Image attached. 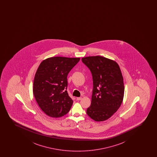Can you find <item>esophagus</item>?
Listing matches in <instances>:
<instances>
[{
	"instance_id": "34e87169",
	"label": "esophagus",
	"mask_w": 157,
	"mask_h": 157,
	"mask_svg": "<svg viewBox=\"0 0 157 157\" xmlns=\"http://www.w3.org/2000/svg\"><path fill=\"white\" fill-rule=\"evenodd\" d=\"M82 98H76V99H77L78 101H80V100H81Z\"/></svg>"
}]
</instances>
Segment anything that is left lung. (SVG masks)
Listing matches in <instances>:
<instances>
[{
	"mask_svg": "<svg viewBox=\"0 0 157 157\" xmlns=\"http://www.w3.org/2000/svg\"><path fill=\"white\" fill-rule=\"evenodd\" d=\"M92 73L93 90L90 106L87 109L89 117L96 121L109 118L123 102L124 84L118 63L101 56L82 58Z\"/></svg>",
	"mask_w": 157,
	"mask_h": 157,
	"instance_id": "obj_1",
	"label": "left lung"
}]
</instances>
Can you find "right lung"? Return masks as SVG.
Here are the masks:
<instances>
[{
	"label": "right lung",
	"mask_w": 157,
	"mask_h": 157,
	"mask_svg": "<svg viewBox=\"0 0 157 157\" xmlns=\"http://www.w3.org/2000/svg\"><path fill=\"white\" fill-rule=\"evenodd\" d=\"M79 58L62 56L44 59L34 76L33 93L39 106L50 117H62L70 110L73 101L66 90L67 76Z\"/></svg>",
	"instance_id": "1"
}]
</instances>
